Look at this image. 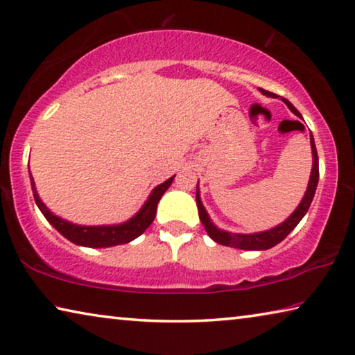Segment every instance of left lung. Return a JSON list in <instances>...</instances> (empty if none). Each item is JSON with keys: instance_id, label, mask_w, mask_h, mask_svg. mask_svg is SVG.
<instances>
[{"instance_id": "1", "label": "left lung", "mask_w": 355, "mask_h": 355, "mask_svg": "<svg viewBox=\"0 0 355 355\" xmlns=\"http://www.w3.org/2000/svg\"><path fill=\"white\" fill-rule=\"evenodd\" d=\"M259 92L262 94H266L268 98H275L277 94L270 93L267 89L259 88ZM283 99V103L289 107L292 114H295L299 118H302L300 112L292 105L288 99ZM309 142H311V153H313V167H311V175H309V182H308V188L305 191V196H303L302 202L299 207L295 208L294 213L283 221L278 226H275L268 230H263V232H254V234H234V232H227V230H223L216 227L213 221L208 216V213L205 210L204 204L200 200V191H199V183H198V191H196V202H198V210H199V218L204 227L207 230V234L210 235L211 240H215L216 243L224 245V246H230V248H239V250H245V251H266L273 248L275 245H278L283 241L288 235L295 229L297 224L302 221V218L306 215L309 205H311L314 193H316L318 188V182H319V157H318V151H316V145H314V139L313 136L309 137Z\"/></svg>"}]
</instances>
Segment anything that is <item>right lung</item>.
Instances as JSON below:
<instances>
[{
  "instance_id": "obj_1",
  "label": "right lung",
  "mask_w": 355,
  "mask_h": 355,
  "mask_svg": "<svg viewBox=\"0 0 355 355\" xmlns=\"http://www.w3.org/2000/svg\"><path fill=\"white\" fill-rule=\"evenodd\" d=\"M173 177L166 180L164 183L157 184V187L150 193L148 199L145 200L142 208H140L131 219H128V221L120 224H112V226H82V224L66 221V219L53 215V213L49 210L46 204H44L41 198H39L35 187V180H33L30 172L33 196H35L36 205L39 207V210L42 211V215L46 216L47 221L52 224L63 237H66L67 240L78 246H88V248H109V246L125 245L129 243V241H132L134 239H137L139 235H142L145 230L150 227V224L153 223V219L156 216L157 202L161 200L162 194H164L167 188L172 184Z\"/></svg>"
}]
</instances>
